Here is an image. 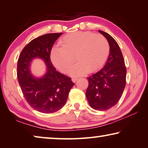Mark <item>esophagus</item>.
<instances>
[{"mask_svg": "<svg viewBox=\"0 0 148 148\" xmlns=\"http://www.w3.org/2000/svg\"><path fill=\"white\" fill-rule=\"evenodd\" d=\"M77 78H72V81L74 83H75V82H76L77 81Z\"/></svg>", "mask_w": 148, "mask_h": 148, "instance_id": "34e87169", "label": "esophagus"}]
</instances>
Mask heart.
Wrapping results in <instances>:
<instances>
[{
  "label": "heart",
  "mask_w": 148,
  "mask_h": 148,
  "mask_svg": "<svg viewBox=\"0 0 148 148\" xmlns=\"http://www.w3.org/2000/svg\"><path fill=\"white\" fill-rule=\"evenodd\" d=\"M60 46L51 51V60L56 68L66 73L75 59L77 62L70 69L72 76L99 71L106 63L110 54V44L101 34L91 32H72L61 39Z\"/></svg>",
  "instance_id": "heart-1"
}]
</instances>
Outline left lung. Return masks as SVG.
Here are the masks:
<instances>
[{
	"instance_id": "left-lung-1",
	"label": "left lung",
	"mask_w": 148,
	"mask_h": 148,
	"mask_svg": "<svg viewBox=\"0 0 148 148\" xmlns=\"http://www.w3.org/2000/svg\"><path fill=\"white\" fill-rule=\"evenodd\" d=\"M110 44V54L101 71L87 77L86 97L90 106L97 110H107L119 102L126 85L127 69L121 49L109 34L99 31Z\"/></svg>"
}]
</instances>
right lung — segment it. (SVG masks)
I'll return each instance as SVG.
<instances>
[{"mask_svg":"<svg viewBox=\"0 0 148 148\" xmlns=\"http://www.w3.org/2000/svg\"><path fill=\"white\" fill-rule=\"evenodd\" d=\"M61 33H49L32 40L19 55L17 76L27 102L32 108L44 114H51L63 107L74 84L71 78L57 72L50 59L53 45ZM40 58L47 66L46 75L35 78L30 74L32 59Z\"/></svg>","mask_w":148,"mask_h":148,"instance_id":"1","label":"right lung"}]
</instances>
